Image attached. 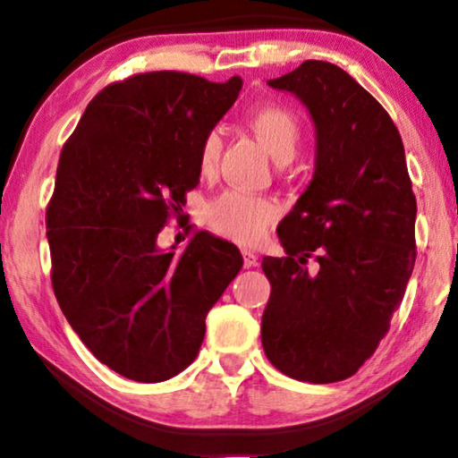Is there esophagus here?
I'll use <instances>...</instances> for the list:
<instances>
[{
	"instance_id": "esophagus-1",
	"label": "esophagus",
	"mask_w": 458,
	"mask_h": 458,
	"mask_svg": "<svg viewBox=\"0 0 458 458\" xmlns=\"http://www.w3.org/2000/svg\"><path fill=\"white\" fill-rule=\"evenodd\" d=\"M242 256H243V267L246 268H252L259 265V256H256L254 252H250V250H243Z\"/></svg>"
}]
</instances>
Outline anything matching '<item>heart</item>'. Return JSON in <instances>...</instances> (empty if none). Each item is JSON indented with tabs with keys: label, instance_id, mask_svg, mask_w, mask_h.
I'll use <instances>...</instances> for the list:
<instances>
[{
	"label": "heart",
	"instance_id": "obj_1",
	"mask_svg": "<svg viewBox=\"0 0 458 458\" xmlns=\"http://www.w3.org/2000/svg\"><path fill=\"white\" fill-rule=\"evenodd\" d=\"M250 124L275 160L290 162L293 158L302 129L292 110L281 108V106H267L252 112ZM221 149V131L212 129L199 146V171L204 174L215 171ZM275 218H277V206L271 199L248 196L242 191L221 193L216 199H212L206 210V221L218 235L229 237L237 243H246V246L259 243Z\"/></svg>",
	"mask_w": 458,
	"mask_h": 458
}]
</instances>
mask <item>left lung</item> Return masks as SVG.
<instances>
[{
  "label": "left lung",
  "mask_w": 458,
  "mask_h": 458,
  "mask_svg": "<svg viewBox=\"0 0 458 458\" xmlns=\"http://www.w3.org/2000/svg\"><path fill=\"white\" fill-rule=\"evenodd\" d=\"M296 96L315 124V173L265 256L271 281L262 348L275 369L309 384L348 379L377 350L415 267L417 199L396 124L331 62L306 60L268 81ZM315 253L319 265H303Z\"/></svg>",
  "instance_id": "obj_1"
}]
</instances>
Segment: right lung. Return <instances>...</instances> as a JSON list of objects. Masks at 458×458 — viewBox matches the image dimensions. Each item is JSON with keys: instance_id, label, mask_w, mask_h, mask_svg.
<instances>
[{"instance_id": "add662e5", "label": "right lung", "mask_w": 458, "mask_h": 458, "mask_svg": "<svg viewBox=\"0 0 458 458\" xmlns=\"http://www.w3.org/2000/svg\"><path fill=\"white\" fill-rule=\"evenodd\" d=\"M174 71L108 85L64 143L46 227L52 285L66 321L123 377L158 384L198 356L206 315L243 265L237 246L198 231L162 250L199 183V146L240 96Z\"/></svg>"}]
</instances>
